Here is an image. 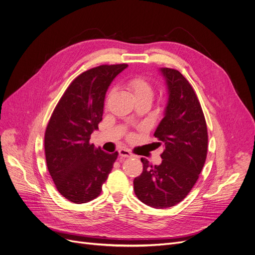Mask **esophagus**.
<instances>
[{
    "instance_id": "esophagus-1",
    "label": "esophagus",
    "mask_w": 255,
    "mask_h": 255,
    "mask_svg": "<svg viewBox=\"0 0 255 255\" xmlns=\"http://www.w3.org/2000/svg\"><path fill=\"white\" fill-rule=\"evenodd\" d=\"M118 153L121 157H132L133 156V154L129 150H128V149H121V150H118Z\"/></svg>"
}]
</instances>
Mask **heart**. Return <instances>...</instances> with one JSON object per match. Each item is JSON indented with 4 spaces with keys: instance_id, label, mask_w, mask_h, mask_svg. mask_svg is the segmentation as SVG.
Segmentation results:
<instances>
[{
    "instance_id": "obj_1",
    "label": "heart",
    "mask_w": 255,
    "mask_h": 255,
    "mask_svg": "<svg viewBox=\"0 0 255 255\" xmlns=\"http://www.w3.org/2000/svg\"><path fill=\"white\" fill-rule=\"evenodd\" d=\"M128 87L134 99L152 98V86L148 81L141 77H133L129 79L128 82Z\"/></svg>"
}]
</instances>
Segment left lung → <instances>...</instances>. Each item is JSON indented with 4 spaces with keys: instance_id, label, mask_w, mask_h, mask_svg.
Returning <instances> with one entry per match:
<instances>
[{
    "instance_id": "8db88e82",
    "label": "left lung",
    "mask_w": 255,
    "mask_h": 255,
    "mask_svg": "<svg viewBox=\"0 0 255 255\" xmlns=\"http://www.w3.org/2000/svg\"><path fill=\"white\" fill-rule=\"evenodd\" d=\"M168 88L163 118L154 137L162 146V160L151 166L141 158L143 172L133 179L138 199L152 208L163 209L180 203L199 179L207 157L208 132L201 104L189 82L174 69L160 68Z\"/></svg>"
}]
</instances>
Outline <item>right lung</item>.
<instances>
[{"instance_id": "right-lung-1", "label": "right lung", "mask_w": 255, "mask_h": 255, "mask_svg": "<svg viewBox=\"0 0 255 255\" xmlns=\"http://www.w3.org/2000/svg\"><path fill=\"white\" fill-rule=\"evenodd\" d=\"M127 64L103 65L74 79L45 131V156L58 192L75 204L93 201L102 191L118 152L107 153L89 143L99 128L108 88Z\"/></svg>"}]
</instances>
